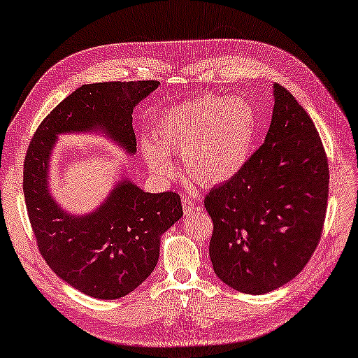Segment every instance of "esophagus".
I'll list each match as a JSON object with an SVG mask.
<instances>
[{
  "label": "esophagus",
  "mask_w": 358,
  "mask_h": 358,
  "mask_svg": "<svg viewBox=\"0 0 358 358\" xmlns=\"http://www.w3.org/2000/svg\"><path fill=\"white\" fill-rule=\"evenodd\" d=\"M194 206H196V202L194 200H191L189 197H184L182 199V208H184V214L188 215L194 211Z\"/></svg>",
  "instance_id": "34e87169"
}]
</instances>
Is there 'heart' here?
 Instances as JSON below:
<instances>
[{"label":"heart","instance_id":"b5f03b06","mask_svg":"<svg viewBox=\"0 0 358 358\" xmlns=\"http://www.w3.org/2000/svg\"><path fill=\"white\" fill-rule=\"evenodd\" d=\"M255 135L257 115L248 101L208 95L164 110L156 121V138H144L141 149L156 176H176L170 153H182L196 182L220 185L245 169Z\"/></svg>","mask_w":358,"mask_h":358}]
</instances>
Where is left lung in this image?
<instances>
[{"label": "left lung", "instance_id": "8db88e82", "mask_svg": "<svg viewBox=\"0 0 358 358\" xmlns=\"http://www.w3.org/2000/svg\"><path fill=\"white\" fill-rule=\"evenodd\" d=\"M264 143L237 176L205 197L209 257L232 289L264 294L308 263L324 229L329 169L310 115L281 85Z\"/></svg>", "mask_w": 358, "mask_h": 358}]
</instances>
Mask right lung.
Wrapping results in <instances>:
<instances>
[{
    "instance_id": "right-lung-1",
    "label": "right lung",
    "mask_w": 358,
    "mask_h": 358,
    "mask_svg": "<svg viewBox=\"0 0 358 358\" xmlns=\"http://www.w3.org/2000/svg\"><path fill=\"white\" fill-rule=\"evenodd\" d=\"M158 80L83 85L39 124L24 161V197L38 249L55 273L97 299H118L147 280L159 258L161 235L184 211L179 194L144 193L123 179L97 211L71 215L48 189L57 135L101 132L127 153L136 152L132 112Z\"/></svg>"
}]
</instances>
